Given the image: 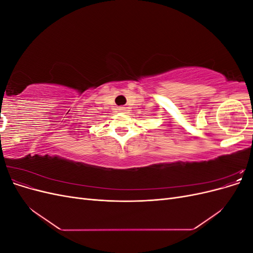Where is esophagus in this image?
I'll list each match as a JSON object with an SVG mask.
<instances>
[{"mask_svg":"<svg viewBox=\"0 0 253 253\" xmlns=\"http://www.w3.org/2000/svg\"><path fill=\"white\" fill-rule=\"evenodd\" d=\"M118 110H119V112H121V113H125V112L126 111V108H125V106H119Z\"/></svg>","mask_w":253,"mask_h":253,"instance_id":"obj_1","label":"esophagus"}]
</instances>
